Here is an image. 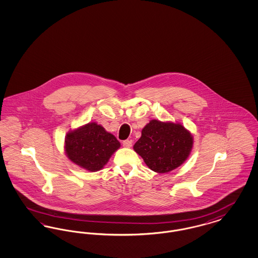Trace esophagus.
<instances>
[{
    "label": "esophagus",
    "mask_w": 258,
    "mask_h": 258,
    "mask_svg": "<svg viewBox=\"0 0 258 258\" xmlns=\"http://www.w3.org/2000/svg\"><path fill=\"white\" fill-rule=\"evenodd\" d=\"M123 146L125 148H131L133 146L132 140H124L123 142Z\"/></svg>",
    "instance_id": "esophagus-1"
}]
</instances>
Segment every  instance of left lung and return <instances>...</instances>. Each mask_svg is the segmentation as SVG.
Here are the masks:
<instances>
[{
	"mask_svg": "<svg viewBox=\"0 0 258 258\" xmlns=\"http://www.w3.org/2000/svg\"><path fill=\"white\" fill-rule=\"evenodd\" d=\"M192 147L194 136L182 123L151 120L134 150L151 170L168 173L187 160Z\"/></svg>",
	"mask_w": 258,
	"mask_h": 258,
	"instance_id": "1",
	"label": "left lung"
}]
</instances>
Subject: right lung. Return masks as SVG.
<instances>
[{"mask_svg": "<svg viewBox=\"0 0 258 258\" xmlns=\"http://www.w3.org/2000/svg\"><path fill=\"white\" fill-rule=\"evenodd\" d=\"M121 147L114 135L97 123H88L71 130L64 138L68 159L87 171L101 170L112 155Z\"/></svg>", "mask_w": 258, "mask_h": 258, "instance_id": "1", "label": "right lung"}]
</instances>
